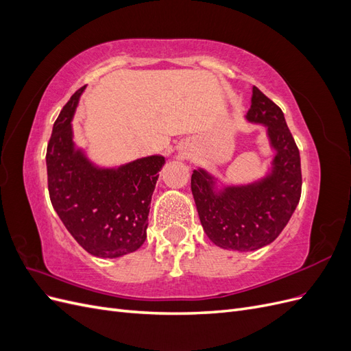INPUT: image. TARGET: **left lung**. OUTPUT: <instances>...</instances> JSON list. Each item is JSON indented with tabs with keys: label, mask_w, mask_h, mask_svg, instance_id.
I'll list each match as a JSON object with an SVG mask.
<instances>
[{
	"label": "left lung",
	"mask_w": 351,
	"mask_h": 351,
	"mask_svg": "<svg viewBox=\"0 0 351 351\" xmlns=\"http://www.w3.org/2000/svg\"><path fill=\"white\" fill-rule=\"evenodd\" d=\"M246 119L268 127L275 154L272 171L259 183L214 190L205 169L192 174V193L209 240L222 249L256 250L272 243L291 218L302 195L300 154L277 104L253 86Z\"/></svg>",
	"instance_id": "left-lung-1"
}]
</instances>
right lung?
Listing matches in <instances>:
<instances>
[{"instance_id": "add662e5", "label": "right lung", "mask_w": 351, "mask_h": 351, "mask_svg": "<svg viewBox=\"0 0 351 351\" xmlns=\"http://www.w3.org/2000/svg\"><path fill=\"white\" fill-rule=\"evenodd\" d=\"M83 90H76L52 127L47 147L49 199L84 250L119 258L146 240L151 199L165 158L146 156L117 169L93 167L73 143L71 119Z\"/></svg>"}]
</instances>
